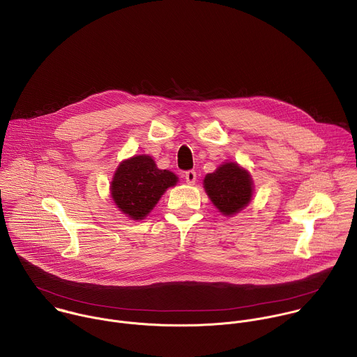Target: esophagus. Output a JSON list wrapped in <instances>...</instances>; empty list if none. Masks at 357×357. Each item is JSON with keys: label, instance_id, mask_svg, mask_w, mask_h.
Masks as SVG:
<instances>
[{"label": "esophagus", "instance_id": "obj_1", "mask_svg": "<svg viewBox=\"0 0 357 357\" xmlns=\"http://www.w3.org/2000/svg\"><path fill=\"white\" fill-rule=\"evenodd\" d=\"M184 177H185V181H187V184H194L195 181H197V173L194 172V170H188V172H185V174H184Z\"/></svg>", "mask_w": 357, "mask_h": 357}]
</instances>
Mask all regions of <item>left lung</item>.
<instances>
[{
	"mask_svg": "<svg viewBox=\"0 0 357 357\" xmlns=\"http://www.w3.org/2000/svg\"><path fill=\"white\" fill-rule=\"evenodd\" d=\"M204 188L212 204L226 216L238 213L252 198V178L250 173L234 162L220 165L204 178Z\"/></svg>",
	"mask_w": 357,
	"mask_h": 357,
	"instance_id": "obj_1",
	"label": "left lung"
}]
</instances>
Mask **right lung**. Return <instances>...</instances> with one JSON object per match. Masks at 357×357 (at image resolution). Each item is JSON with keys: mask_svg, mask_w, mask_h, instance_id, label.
Masks as SVG:
<instances>
[{"mask_svg": "<svg viewBox=\"0 0 357 357\" xmlns=\"http://www.w3.org/2000/svg\"><path fill=\"white\" fill-rule=\"evenodd\" d=\"M178 177L158 169L148 155L123 160L113 177L110 191L119 209L134 220H142L158 204L169 187L176 185Z\"/></svg>", "mask_w": 357, "mask_h": 357, "instance_id": "obj_1", "label": "right lung"}]
</instances>
